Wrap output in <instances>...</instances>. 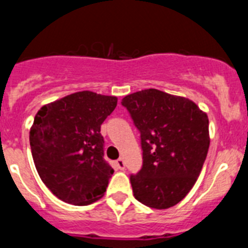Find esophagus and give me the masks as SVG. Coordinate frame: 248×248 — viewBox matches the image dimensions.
Segmentation results:
<instances>
[{"label":"esophagus","mask_w":248,"mask_h":248,"mask_svg":"<svg viewBox=\"0 0 248 248\" xmlns=\"http://www.w3.org/2000/svg\"><path fill=\"white\" fill-rule=\"evenodd\" d=\"M117 166L120 170H124V169H125V161H124V159L119 157V159L117 160Z\"/></svg>","instance_id":"1"}]
</instances>
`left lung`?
Listing matches in <instances>:
<instances>
[{
  "label": "left lung",
  "instance_id": "8db88e82",
  "mask_svg": "<svg viewBox=\"0 0 248 248\" xmlns=\"http://www.w3.org/2000/svg\"><path fill=\"white\" fill-rule=\"evenodd\" d=\"M143 149V168L131 175L138 201L151 209H169L189 194L210 146L209 118L192 100L157 89L123 98Z\"/></svg>",
  "mask_w": 248,
  "mask_h": 248
}]
</instances>
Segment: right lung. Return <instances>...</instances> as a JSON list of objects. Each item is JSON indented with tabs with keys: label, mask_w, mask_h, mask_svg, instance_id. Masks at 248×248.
I'll return each mask as SVG.
<instances>
[{
	"label": "right lung",
	"mask_w": 248,
	"mask_h": 248,
	"mask_svg": "<svg viewBox=\"0 0 248 248\" xmlns=\"http://www.w3.org/2000/svg\"><path fill=\"white\" fill-rule=\"evenodd\" d=\"M117 97L83 91L43 105L30 130L41 180L59 200L84 206L103 198L114 170L104 160L100 125Z\"/></svg>",
	"instance_id": "right-lung-1"
}]
</instances>
